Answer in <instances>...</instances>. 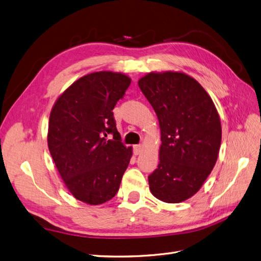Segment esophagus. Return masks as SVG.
<instances>
[{"instance_id": "esophagus-1", "label": "esophagus", "mask_w": 261, "mask_h": 261, "mask_svg": "<svg viewBox=\"0 0 261 261\" xmlns=\"http://www.w3.org/2000/svg\"><path fill=\"white\" fill-rule=\"evenodd\" d=\"M143 149H144L143 145H136L135 147H134V154H135V155L140 154L141 151H143Z\"/></svg>"}]
</instances>
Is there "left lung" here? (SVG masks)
I'll return each instance as SVG.
<instances>
[{
	"mask_svg": "<svg viewBox=\"0 0 261 261\" xmlns=\"http://www.w3.org/2000/svg\"><path fill=\"white\" fill-rule=\"evenodd\" d=\"M138 86L161 130L160 162L148 176L150 192L164 202L185 201L201 188L218 160L222 129L217 108L203 87L181 72H150Z\"/></svg>",
	"mask_w": 261,
	"mask_h": 261,
	"instance_id": "obj_1",
	"label": "left lung"
}]
</instances>
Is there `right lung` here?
<instances>
[{
  "label": "right lung",
  "instance_id": "right-lung-1",
  "mask_svg": "<svg viewBox=\"0 0 261 261\" xmlns=\"http://www.w3.org/2000/svg\"><path fill=\"white\" fill-rule=\"evenodd\" d=\"M130 82L127 75L110 70L85 75L51 110L50 153L69 193L85 203L112 199L128 167L133 149L122 144L112 110Z\"/></svg>",
  "mask_w": 261,
  "mask_h": 261
}]
</instances>
